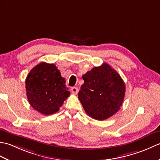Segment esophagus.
Returning a JSON list of instances; mask_svg holds the SVG:
<instances>
[{"label": "esophagus", "instance_id": "obj_1", "mask_svg": "<svg viewBox=\"0 0 160 160\" xmlns=\"http://www.w3.org/2000/svg\"><path fill=\"white\" fill-rule=\"evenodd\" d=\"M71 92H72L74 94H77L78 92V89L76 87H73L71 88Z\"/></svg>", "mask_w": 160, "mask_h": 160}]
</instances>
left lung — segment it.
<instances>
[{"label": "left lung", "mask_w": 160, "mask_h": 160, "mask_svg": "<svg viewBox=\"0 0 160 160\" xmlns=\"http://www.w3.org/2000/svg\"><path fill=\"white\" fill-rule=\"evenodd\" d=\"M84 84L78 98L84 111L98 120H107L116 113L124 100L123 80L109 64L103 63L83 75Z\"/></svg>", "instance_id": "1"}]
</instances>
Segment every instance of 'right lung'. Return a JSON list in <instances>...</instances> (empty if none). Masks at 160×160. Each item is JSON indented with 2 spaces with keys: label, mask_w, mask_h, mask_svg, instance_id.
<instances>
[{
  "label": "right lung",
  "mask_w": 160,
  "mask_h": 160,
  "mask_svg": "<svg viewBox=\"0 0 160 160\" xmlns=\"http://www.w3.org/2000/svg\"><path fill=\"white\" fill-rule=\"evenodd\" d=\"M27 97L31 106L43 115L55 113L60 109L70 92L55 64L41 62L27 76Z\"/></svg>",
  "instance_id": "right-lung-1"
}]
</instances>
